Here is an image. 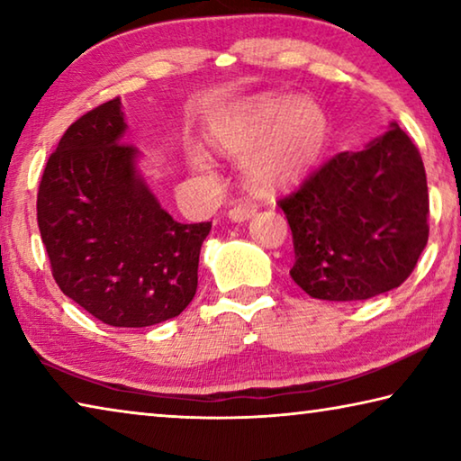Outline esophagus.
Here are the masks:
<instances>
[{"instance_id":"1","label":"esophagus","mask_w":461,"mask_h":461,"mask_svg":"<svg viewBox=\"0 0 461 461\" xmlns=\"http://www.w3.org/2000/svg\"><path fill=\"white\" fill-rule=\"evenodd\" d=\"M256 212H258V209H256V205H238V207H231L230 209L228 217H230L231 221L241 223V221L249 220V217H254Z\"/></svg>"}]
</instances>
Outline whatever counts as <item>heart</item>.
Wrapping results in <instances>:
<instances>
[{
	"instance_id": "1",
	"label": "heart",
	"mask_w": 461,
	"mask_h": 461,
	"mask_svg": "<svg viewBox=\"0 0 461 461\" xmlns=\"http://www.w3.org/2000/svg\"><path fill=\"white\" fill-rule=\"evenodd\" d=\"M330 123L311 97H264L212 128V142L230 156H244L241 176L256 193H275L301 181L323 152ZM191 165L207 173L209 160L191 152Z\"/></svg>"
}]
</instances>
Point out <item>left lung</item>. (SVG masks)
<instances>
[{
  "instance_id": "obj_1",
  "label": "left lung",
  "mask_w": 461,
  "mask_h": 461,
  "mask_svg": "<svg viewBox=\"0 0 461 461\" xmlns=\"http://www.w3.org/2000/svg\"><path fill=\"white\" fill-rule=\"evenodd\" d=\"M278 207L293 231L291 276L321 301L401 286L429 240L423 160L394 122L364 150L335 154Z\"/></svg>"
}]
</instances>
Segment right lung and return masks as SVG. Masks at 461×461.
Masks as SVG:
<instances>
[{"label":"right lung","instance_id":"obj_1","mask_svg":"<svg viewBox=\"0 0 461 461\" xmlns=\"http://www.w3.org/2000/svg\"><path fill=\"white\" fill-rule=\"evenodd\" d=\"M123 131L120 97L68 126L38 186V228L68 299L107 325L148 327L193 301L212 221L178 223L160 207Z\"/></svg>","mask_w":461,"mask_h":461}]
</instances>
